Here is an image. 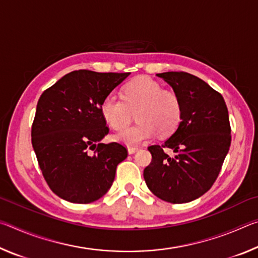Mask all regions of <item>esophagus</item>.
Returning <instances> with one entry per match:
<instances>
[{"instance_id": "esophagus-1", "label": "esophagus", "mask_w": 258, "mask_h": 258, "mask_svg": "<svg viewBox=\"0 0 258 258\" xmlns=\"http://www.w3.org/2000/svg\"><path fill=\"white\" fill-rule=\"evenodd\" d=\"M139 150V148H137V147H134V148H128L127 149V151H128V155H133V154H135V152H137Z\"/></svg>"}]
</instances>
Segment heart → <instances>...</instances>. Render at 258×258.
Listing matches in <instances>:
<instances>
[{"mask_svg":"<svg viewBox=\"0 0 258 258\" xmlns=\"http://www.w3.org/2000/svg\"><path fill=\"white\" fill-rule=\"evenodd\" d=\"M100 111L113 130L127 126L137 112L139 124L115 134L113 139L133 147L148 141L158 133L168 137L178 127L182 119V100L172 90H163L159 83L149 77H138L124 86L123 99L108 94L102 100Z\"/></svg>","mask_w":258,"mask_h":258,"instance_id":"heart-1","label":"heart"}]
</instances>
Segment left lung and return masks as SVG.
Here are the masks:
<instances>
[{"instance_id":"left-lung-1","label":"left lung","mask_w":258,"mask_h":258,"mask_svg":"<svg viewBox=\"0 0 258 258\" xmlns=\"http://www.w3.org/2000/svg\"><path fill=\"white\" fill-rule=\"evenodd\" d=\"M182 100L178 127L163 146H150L152 160L143 171L156 197L184 204L202 197L215 182L231 145L229 112L222 95L197 76L183 72L157 74ZM172 149L174 156L162 148Z\"/></svg>"}]
</instances>
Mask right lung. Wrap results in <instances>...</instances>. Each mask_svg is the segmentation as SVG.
<instances>
[{
	"mask_svg": "<svg viewBox=\"0 0 258 258\" xmlns=\"http://www.w3.org/2000/svg\"><path fill=\"white\" fill-rule=\"evenodd\" d=\"M128 75L75 71L42 93L32 143L43 176L61 199L93 203L112 185L127 150L116 142L101 143L109 128L100 107Z\"/></svg>",
	"mask_w": 258,
	"mask_h": 258,
	"instance_id": "1",
	"label": "right lung"
}]
</instances>
